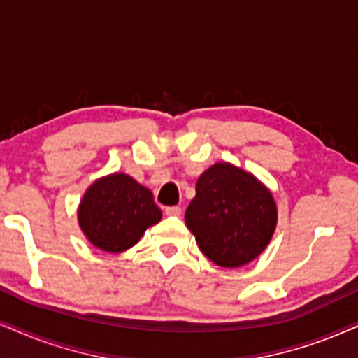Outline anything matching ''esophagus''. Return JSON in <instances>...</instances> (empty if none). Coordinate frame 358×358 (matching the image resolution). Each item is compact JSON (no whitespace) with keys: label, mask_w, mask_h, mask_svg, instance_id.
Listing matches in <instances>:
<instances>
[{"label":"esophagus","mask_w":358,"mask_h":358,"mask_svg":"<svg viewBox=\"0 0 358 358\" xmlns=\"http://www.w3.org/2000/svg\"><path fill=\"white\" fill-rule=\"evenodd\" d=\"M165 215L166 216H180V215H182V208H180V206H166L165 208Z\"/></svg>","instance_id":"1"}]
</instances>
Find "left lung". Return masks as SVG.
<instances>
[{"label": "left lung", "mask_w": 358, "mask_h": 358, "mask_svg": "<svg viewBox=\"0 0 358 358\" xmlns=\"http://www.w3.org/2000/svg\"><path fill=\"white\" fill-rule=\"evenodd\" d=\"M185 221L208 259L221 268H241L269 244L278 208L255 175L223 162L200 175Z\"/></svg>", "instance_id": "obj_1"}]
</instances>
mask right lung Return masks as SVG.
I'll return each instance as SVG.
<instances>
[{"mask_svg":"<svg viewBox=\"0 0 358 358\" xmlns=\"http://www.w3.org/2000/svg\"><path fill=\"white\" fill-rule=\"evenodd\" d=\"M79 226L94 246L122 252L138 243L147 228L162 220L160 208L148 188L125 173L94 182L80 200Z\"/></svg>","mask_w":358,"mask_h":358,"instance_id":"right-lung-1","label":"right lung"}]
</instances>
